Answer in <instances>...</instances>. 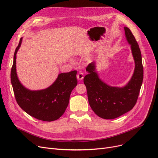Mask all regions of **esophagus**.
Listing matches in <instances>:
<instances>
[{
  "label": "esophagus",
  "mask_w": 158,
  "mask_h": 158,
  "mask_svg": "<svg viewBox=\"0 0 158 158\" xmlns=\"http://www.w3.org/2000/svg\"><path fill=\"white\" fill-rule=\"evenodd\" d=\"M77 78L78 80H80V81L82 80V79H83V78H84L83 73H81V72H79L77 75Z\"/></svg>",
  "instance_id": "1"
}]
</instances>
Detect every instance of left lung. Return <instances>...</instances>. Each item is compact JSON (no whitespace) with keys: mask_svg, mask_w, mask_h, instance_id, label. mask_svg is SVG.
I'll return each instance as SVG.
<instances>
[{"mask_svg":"<svg viewBox=\"0 0 158 158\" xmlns=\"http://www.w3.org/2000/svg\"><path fill=\"white\" fill-rule=\"evenodd\" d=\"M127 41L135 63L133 75L123 87L107 85L98 77L95 72V63L86 67L88 74L84 78L89 104L94 113L104 119H114L131 110L135 106L143 79L142 54L137 41L131 30L124 27Z\"/></svg>","mask_w":158,"mask_h":158,"instance_id":"obj_1","label":"left lung"}]
</instances>
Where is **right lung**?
Here are the masks:
<instances>
[{
  "label": "right lung",
  "instance_id": "obj_1",
  "mask_svg": "<svg viewBox=\"0 0 158 158\" xmlns=\"http://www.w3.org/2000/svg\"><path fill=\"white\" fill-rule=\"evenodd\" d=\"M22 41V38L15 50L11 71V82L16 102L25 112L38 120H57L64 113L72 91L77 85V71L60 73L54 83L44 89H28L21 84L16 74V53Z\"/></svg>",
  "mask_w": 158,
  "mask_h": 158
}]
</instances>
